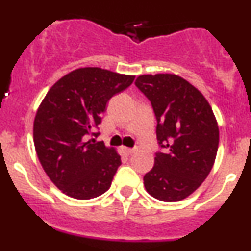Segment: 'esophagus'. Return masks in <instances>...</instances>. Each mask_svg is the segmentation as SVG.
Listing matches in <instances>:
<instances>
[{
  "mask_svg": "<svg viewBox=\"0 0 251 251\" xmlns=\"http://www.w3.org/2000/svg\"><path fill=\"white\" fill-rule=\"evenodd\" d=\"M121 151H123L124 154H126V155H131V154H133L136 151L135 148H127V147H121Z\"/></svg>",
  "mask_w": 251,
  "mask_h": 251,
  "instance_id": "obj_1",
  "label": "esophagus"
}]
</instances>
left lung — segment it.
<instances>
[{"mask_svg": "<svg viewBox=\"0 0 251 251\" xmlns=\"http://www.w3.org/2000/svg\"><path fill=\"white\" fill-rule=\"evenodd\" d=\"M135 83L151 100L156 138L166 149L155 154L144 187L159 201H179L201 187L214 166L220 140L216 118L203 93L178 75H141Z\"/></svg>", "mask_w": 251, "mask_h": 251, "instance_id": "1", "label": "left lung"}]
</instances>
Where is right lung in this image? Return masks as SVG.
<instances>
[{
	"instance_id": "obj_1",
	"label": "right lung",
	"mask_w": 251,
	"mask_h": 251,
	"mask_svg": "<svg viewBox=\"0 0 251 251\" xmlns=\"http://www.w3.org/2000/svg\"><path fill=\"white\" fill-rule=\"evenodd\" d=\"M133 75L102 68H78L57 81L40 104L34 120V144L50 181L75 199H92L105 193L121 158L98 136L108 100L127 88Z\"/></svg>"
}]
</instances>
